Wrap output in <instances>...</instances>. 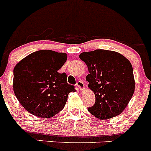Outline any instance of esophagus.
Here are the masks:
<instances>
[{
	"label": "esophagus",
	"mask_w": 151,
	"mask_h": 151,
	"mask_svg": "<svg viewBox=\"0 0 151 151\" xmlns=\"http://www.w3.org/2000/svg\"><path fill=\"white\" fill-rule=\"evenodd\" d=\"M76 86L78 88L80 91H83L85 89V84L82 81H78L76 83Z\"/></svg>",
	"instance_id": "1"
}]
</instances>
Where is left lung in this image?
<instances>
[{"instance_id":"8db88e82","label":"left lung","mask_w":151,"mask_h":151,"mask_svg":"<svg viewBox=\"0 0 151 151\" xmlns=\"http://www.w3.org/2000/svg\"><path fill=\"white\" fill-rule=\"evenodd\" d=\"M79 58L87 65L88 86L95 94V103L88 111L100 119L119 115L134 91L130 61L119 53L102 49L83 52Z\"/></svg>"}]
</instances>
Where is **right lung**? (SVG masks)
<instances>
[{
	"label": "right lung",
	"mask_w": 151,
	"mask_h": 151,
	"mask_svg": "<svg viewBox=\"0 0 151 151\" xmlns=\"http://www.w3.org/2000/svg\"><path fill=\"white\" fill-rule=\"evenodd\" d=\"M67 59L65 53L41 50L29 54L13 69V91L28 112L41 118H50L63 109L69 92L65 73L58 70Z\"/></svg>",
	"instance_id": "right-lung-1"
}]
</instances>
